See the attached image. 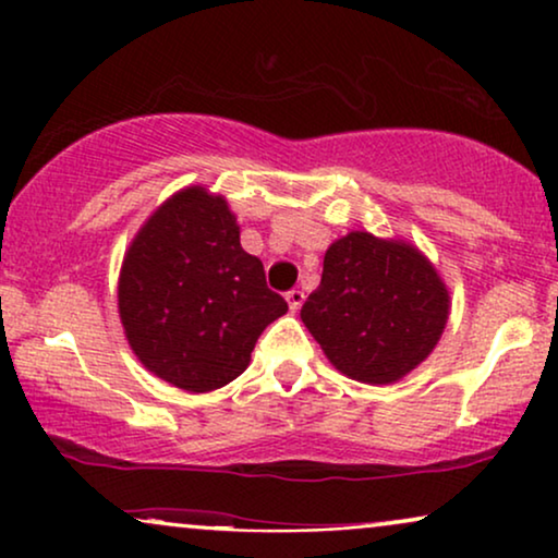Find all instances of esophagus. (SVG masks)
I'll list each match as a JSON object with an SVG mask.
<instances>
[{"label": "esophagus", "mask_w": 558, "mask_h": 558, "mask_svg": "<svg viewBox=\"0 0 558 558\" xmlns=\"http://www.w3.org/2000/svg\"><path fill=\"white\" fill-rule=\"evenodd\" d=\"M287 302H289V310H292V312L300 310L302 302H304V292H302V289H289V292H287Z\"/></svg>", "instance_id": "34e87169"}]
</instances>
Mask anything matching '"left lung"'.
Returning a JSON list of instances; mask_svg holds the SVG:
<instances>
[{
	"label": "left lung",
	"mask_w": 558,
	"mask_h": 558,
	"mask_svg": "<svg viewBox=\"0 0 558 558\" xmlns=\"http://www.w3.org/2000/svg\"><path fill=\"white\" fill-rule=\"evenodd\" d=\"M300 315L335 368L393 384L439 342L449 294L414 246L355 231L327 248L323 281Z\"/></svg>",
	"instance_id": "8db88e82"
}]
</instances>
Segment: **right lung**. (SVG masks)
I'll return each instance as SVG.
<instances>
[{"instance_id":"add662e5","label":"right lung","mask_w":558,"mask_h":558,"mask_svg":"<svg viewBox=\"0 0 558 558\" xmlns=\"http://www.w3.org/2000/svg\"><path fill=\"white\" fill-rule=\"evenodd\" d=\"M289 307L241 248L235 216L205 187L172 195L136 233L119 315L136 357L167 384L205 393L239 378L258 335Z\"/></svg>"}]
</instances>
